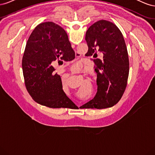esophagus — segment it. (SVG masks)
Segmentation results:
<instances>
[{"mask_svg": "<svg viewBox=\"0 0 155 155\" xmlns=\"http://www.w3.org/2000/svg\"><path fill=\"white\" fill-rule=\"evenodd\" d=\"M78 55V54H76V55ZM74 71H76V70H74ZM78 107H79V106H80V105H78Z\"/></svg>", "mask_w": 155, "mask_h": 155, "instance_id": "esophagus-1", "label": "esophagus"}]
</instances>
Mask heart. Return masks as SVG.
<instances>
[{
	"instance_id": "obj_1",
	"label": "heart",
	"mask_w": 155,
	"mask_h": 155,
	"mask_svg": "<svg viewBox=\"0 0 155 155\" xmlns=\"http://www.w3.org/2000/svg\"><path fill=\"white\" fill-rule=\"evenodd\" d=\"M80 66H81V64H78L77 65V67L79 68V67H80Z\"/></svg>"
}]
</instances>
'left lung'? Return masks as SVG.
<instances>
[{
    "instance_id": "left-lung-1",
    "label": "left lung",
    "mask_w": 155,
    "mask_h": 155,
    "mask_svg": "<svg viewBox=\"0 0 155 155\" xmlns=\"http://www.w3.org/2000/svg\"><path fill=\"white\" fill-rule=\"evenodd\" d=\"M85 40L88 47L86 56L96 58L100 51L104 57L102 60H93L97 74V93L81 107L98 109L111 107L120 100L127 83L129 62L123 35L114 23L100 20L88 28Z\"/></svg>"
}]
</instances>
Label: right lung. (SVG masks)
<instances>
[{
	"label": "right lung",
	"mask_w": 155,
	"mask_h": 155,
	"mask_svg": "<svg viewBox=\"0 0 155 155\" xmlns=\"http://www.w3.org/2000/svg\"><path fill=\"white\" fill-rule=\"evenodd\" d=\"M74 58L62 27L53 22L37 26L27 41L22 62L25 86L32 99L50 108L78 107L63 91L61 79L51 64L57 60L69 61Z\"/></svg>",
	"instance_id": "obj_1"
}]
</instances>
